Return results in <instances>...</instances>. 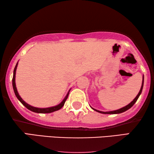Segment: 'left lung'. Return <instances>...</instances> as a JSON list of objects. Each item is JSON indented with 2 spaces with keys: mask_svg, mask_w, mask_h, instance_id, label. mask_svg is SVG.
<instances>
[{
  "mask_svg": "<svg viewBox=\"0 0 154 154\" xmlns=\"http://www.w3.org/2000/svg\"><path fill=\"white\" fill-rule=\"evenodd\" d=\"M143 83H144V75H143V82H142V86H141V88H140V91H139L138 94H137V96H136L135 97V99H134L130 103H129L128 105H127L126 106L123 107V108H122L121 109H116V110H114V111H109V112H102V111H99V110H97V109H95L94 108H92L94 109V110L97 111L99 112V113H101V114H120V113H122V112H125L126 110H128V109H129L130 108H131V107H132L134 106V104L136 103V101H137L139 96H140L141 92H142V90H143Z\"/></svg>",
  "mask_w": 154,
  "mask_h": 154,
  "instance_id": "8db88e82",
  "label": "left lung"
}]
</instances>
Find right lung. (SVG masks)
Masks as SVG:
<instances>
[{"label": "right lung", "instance_id": "obj_1", "mask_svg": "<svg viewBox=\"0 0 154 154\" xmlns=\"http://www.w3.org/2000/svg\"><path fill=\"white\" fill-rule=\"evenodd\" d=\"M18 62H17V64H16V66H15V68H14V75H13V79H12V86H13L14 93H15L16 97L18 98L19 101L21 102L22 104H23V106H25L26 108L29 109V110L32 111L33 112H36V113H43V114L44 113H51V112L59 110L60 109H61L63 106H64L65 102H66V99H67L68 97V94H69L70 90L68 91V92L66 94V96L65 97V98L64 99V100H63V101L61 102V103L59 105H57V106H53V107H50V108H35V107L31 106H30V105H29L28 103H26V102L21 98L20 95H19L18 92V90H17L16 86L15 78H16V68H17V66H18Z\"/></svg>", "mask_w": 154, "mask_h": 154}]
</instances>
